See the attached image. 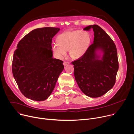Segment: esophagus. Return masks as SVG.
<instances>
[{
  "label": "esophagus",
  "mask_w": 134,
  "mask_h": 134,
  "mask_svg": "<svg viewBox=\"0 0 134 134\" xmlns=\"http://www.w3.org/2000/svg\"><path fill=\"white\" fill-rule=\"evenodd\" d=\"M69 64V63L66 62H65L63 63V65H64V66H66V65H68Z\"/></svg>",
  "instance_id": "obj_1"
}]
</instances>
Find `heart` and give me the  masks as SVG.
<instances>
[{
    "label": "heart",
    "mask_w": 134,
    "mask_h": 134,
    "mask_svg": "<svg viewBox=\"0 0 134 134\" xmlns=\"http://www.w3.org/2000/svg\"><path fill=\"white\" fill-rule=\"evenodd\" d=\"M91 42L90 34L87 31L76 30L65 31L57 37V42L52 45L54 53L60 58L67 55V51L72 59L82 57L87 51Z\"/></svg>",
    "instance_id": "heart-1"
}]
</instances>
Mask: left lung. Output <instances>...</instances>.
<instances>
[{
    "label": "left lung",
    "mask_w": 134,
    "mask_h": 134,
    "mask_svg": "<svg viewBox=\"0 0 134 134\" xmlns=\"http://www.w3.org/2000/svg\"><path fill=\"white\" fill-rule=\"evenodd\" d=\"M94 32L93 43L85 55L73 61L76 81L86 95L100 97L112 88L119 69L115 44L110 36L98 25L85 27Z\"/></svg>",
    "instance_id": "obj_1"
}]
</instances>
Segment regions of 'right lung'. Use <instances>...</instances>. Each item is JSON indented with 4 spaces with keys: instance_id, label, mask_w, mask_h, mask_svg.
<instances>
[{
    "instance_id": "obj_1",
    "label": "right lung",
    "mask_w": 134,
    "mask_h": 134,
    "mask_svg": "<svg viewBox=\"0 0 134 134\" xmlns=\"http://www.w3.org/2000/svg\"><path fill=\"white\" fill-rule=\"evenodd\" d=\"M58 27L36 29L21 39L14 52L12 72L23 95L43 101L52 94L61 73L63 62L53 57L52 38Z\"/></svg>"
}]
</instances>
